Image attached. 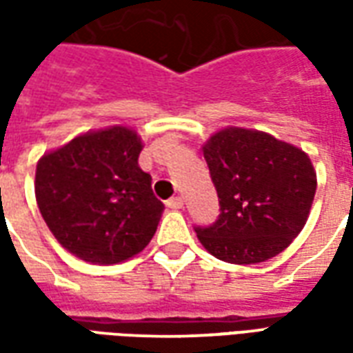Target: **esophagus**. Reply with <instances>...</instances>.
Listing matches in <instances>:
<instances>
[{
    "label": "esophagus",
    "mask_w": 353,
    "mask_h": 353,
    "mask_svg": "<svg viewBox=\"0 0 353 353\" xmlns=\"http://www.w3.org/2000/svg\"><path fill=\"white\" fill-rule=\"evenodd\" d=\"M166 206H168L170 210H181V208H183V199H181V196H174V199H170L168 202H166Z\"/></svg>",
    "instance_id": "obj_1"
}]
</instances>
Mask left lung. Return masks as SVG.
I'll return each mask as SVG.
<instances>
[{
    "label": "left lung",
    "mask_w": 353,
    "mask_h": 353,
    "mask_svg": "<svg viewBox=\"0 0 353 353\" xmlns=\"http://www.w3.org/2000/svg\"><path fill=\"white\" fill-rule=\"evenodd\" d=\"M219 196L214 225L194 227L214 257L234 265L272 259L303 230L316 172L303 149L270 134L225 128L202 147Z\"/></svg>",
    "instance_id": "obj_1"
}]
</instances>
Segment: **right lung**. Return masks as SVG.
<instances>
[{"label": "right lung", "mask_w": 353, "mask_h": 353, "mask_svg": "<svg viewBox=\"0 0 353 353\" xmlns=\"http://www.w3.org/2000/svg\"><path fill=\"white\" fill-rule=\"evenodd\" d=\"M141 139L126 126L87 132L35 170V200L50 232L75 257L115 265L138 255L161 221L164 204L139 168Z\"/></svg>", "instance_id": "1"}]
</instances>
